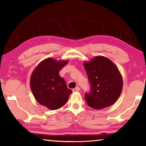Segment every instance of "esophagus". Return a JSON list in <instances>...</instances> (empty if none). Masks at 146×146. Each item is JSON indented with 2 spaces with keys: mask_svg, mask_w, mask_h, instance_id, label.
<instances>
[{
  "mask_svg": "<svg viewBox=\"0 0 146 146\" xmlns=\"http://www.w3.org/2000/svg\"><path fill=\"white\" fill-rule=\"evenodd\" d=\"M80 88L79 87H76V88H74L73 90H72V91L74 92H79L80 91Z\"/></svg>",
  "mask_w": 146,
  "mask_h": 146,
  "instance_id": "obj_1",
  "label": "esophagus"
}]
</instances>
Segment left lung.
Returning a JSON list of instances; mask_svg holds the SVG:
<instances>
[{"mask_svg":"<svg viewBox=\"0 0 146 146\" xmlns=\"http://www.w3.org/2000/svg\"><path fill=\"white\" fill-rule=\"evenodd\" d=\"M90 92L86 93L87 104L94 109L110 106L118 99L123 87V80L116 66L106 57L98 56L84 62Z\"/></svg>","mask_w":146,"mask_h":146,"instance_id":"1","label":"left lung"}]
</instances>
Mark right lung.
<instances>
[{
  "label": "right lung",
  "instance_id": "1",
  "mask_svg": "<svg viewBox=\"0 0 146 146\" xmlns=\"http://www.w3.org/2000/svg\"><path fill=\"white\" fill-rule=\"evenodd\" d=\"M68 62L48 58L42 61L32 73L30 84L34 96L39 104L52 110L63 106L72 92L59 75Z\"/></svg>",
  "mask_w": 146,
  "mask_h": 146
}]
</instances>
